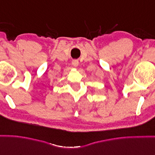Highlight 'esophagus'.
Segmentation results:
<instances>
[{"label":"esophagus","instance_id":"1","mask_svg":"<svg viewBox=\"0 0 155 155\" xmlns=\"http://www.w3.org/2000/svg\"><path fill=\"white\" fill-rule=\"evenodd\" d=\"M72 65H74V67L78 66V65H79V61H78L77 60H74L72 61Z\"/></svg>","mask_w":155,"mask_h":155}]
</instances>
